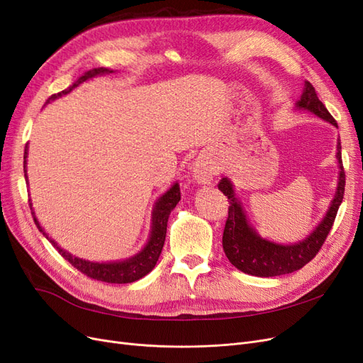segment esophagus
<instances>
[{"mask_svg": "<svg viewBox=\"0 0 363 363\" xmlns=\"http://www.w3.org/2000/svg\"><path fill=\"white\" fill-rule=\"evenodd\" d=\"M192 174H194V180L196 183H200V184L211 183L212 179H213V174H215L212 162L206 159V157H203V156L196 157L195 162H194Z\"/></svg>", "mask_w": 363, "mask_h": 363, "instance_id": "obj_1", "label": "esophagus"}]
</instances>
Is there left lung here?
<instances>
[{
	"mask_svg": "<svg viewBox=\"0 0 363 363\" xmlns=\"http://www.w3.org/2000/svg\"><path fill=\"white\" fill-rule=\"evenodd\" d=\"M295 107L301 108V111H309L313 115L327 121V123L337 127L336 121L328 113L325 106L320 101V98H318L315 92V87L309 82H304L303 95L296 101ZM336 159L339 167V177L336 194L330 207H328L323 221L316 225V228L309 236L300 240V242L291 245H281L271 242L268 239H262L255 232V228L248 224L244 208L236 199L232 182L227 177H223L218 184V189L230 201L228 218L225 221L223 235V248L230 263L242 272L251 274V276L256 277L283 276V274L294 272L303 268L306 263H309L316 256V252L321 250L324 240L327 239L328 233H330L337 208L344 200L345 172L342 167V156H340L339 139Z\"/></svg>",
	"mask_w": 363,
	"mask_h": 363,
	"instance_id": "8db88e82",
	"label": "left lung"
}]
</instances>
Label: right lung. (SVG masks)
Returning <instances> with one entry per match:
<instances>
[{
  "instance_id": "1",
  "label": "right lung",
  "mask_w": 363,
  "mask_h": 363,
  "mask_svg": "<svg viewBox=\"0 0 363 363\" xmlns=\"http://www.w3.org/2000/svg\"><path fill=\"white\" fill-rule=\"evenodd\" d=\"M111 72H113V71L107 69V68H94L91 71H87L72 86H69L68 89L51 95L47 100V103L56 100V98H60L62 95L69 94L74 89V87L82 84L86 80L92 79V77L111 74ZM27 155H28V152H27V147H26L24 172H27L26 171ZM26 179H27V174H26ZM27 183H28V180H27ZM179 201H180V186H179V183H174L171 188L160 196V199L156 203V206H155V211H152L151 235H150L147 245L142 248V251H139L136 256L125 259V260H121V262L98 263V262H91V260L75 257V256L69 255L67 250L60 248L51 238H48V235L43 232V228L40 227L38 218L35 216V212H33V218H35V224L38 225L39 232H42V235L45 236L50 240V242L54 245V248H57L60 255L65 259H67L74 268H77L80 272H83L84 276L91 277L94 280L106 281V283H133V281L142 279L144 276H147V274L156 267V263H157L159 256L162 252V248H163V244H164V236H167V225H168L169 213H171L172 208L177 206ZM30 206H31V203H30Z\"/></svg>"
}]
</instances>
